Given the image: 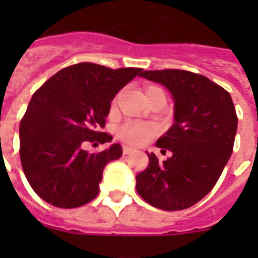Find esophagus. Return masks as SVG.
I'll use <instances>...</instances> for the list:
<instances>
[{
    "label": "esophagus",
    "instance_id": "1",
    "mask_svg": "<svg viewBox=\"0 0 258 258\" xmlns=\"http://www.w3.org/2000/svg\"><path fill=\"white\" fill-rule=\"evenodd\" d=\"M134 153V149L128 147V146H123V154L124 155H130V154Z\"/></svg>",
    "mask_w": 258,
    "mask_h": 258
}]
</instances>
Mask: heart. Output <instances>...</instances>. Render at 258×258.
Masks as SVG:
<instances>
[{
    "label": "heart",
    "mask_w": 258,
    "mask_h": 258,
    "mask_svg": "<svg viewBox=\"0 0 258 258\" xmlns=\"http://www.w3.org/2000/svg\"><path fill=\"white\" fill-rule=\"evenodd\" d=\"M155 92H163L158 87H147L146 88V97L151 96ZM158 125L151 121H139V120H127L119 127L117 135L121 141L133 146L146 145L153 138L157 137Z\"/></svg>",
    "instance_id": "1"
}]
</instances>
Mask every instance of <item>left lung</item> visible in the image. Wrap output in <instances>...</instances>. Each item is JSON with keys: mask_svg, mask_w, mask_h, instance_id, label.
Returning <instances> with one entry per match:
<instances>
[{"mask_svg": "<svg viewBox=\"0 0 258 258\" xmlns=\"http://www.w3.org/2000/svg\"><path fill=\"white\" fill-rule=\"evenodd\" d=\"M142 78L161 83L175 103L174 124L157 147L171 157L159 162L149 155V167L137 175V191L154 208L183 210L212 191L233 153L236 108L230 93L202 75L182 70L145 71Z\"/></svg>", "mask_w": 258, "mask_h": 258, "instance_id": "left-lung-1", "label": "left lung"}]
</instances>
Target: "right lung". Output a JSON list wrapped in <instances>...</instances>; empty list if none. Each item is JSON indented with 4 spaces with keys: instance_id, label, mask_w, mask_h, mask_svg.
Here are the masks:
<instances>
[{
    "instance_id": "right-lung-1",
    "label": "right lung",
    "mask_w": 258,
    "mask_h": 258,
    "mask_svg": "<svg viewBox=\"0 0 258 258\" xmlns=\"http://www.w3.org/2000/svg\"><path fill=\"white\" fill-rule=\"evenodd\" d=\"M142 71L79 62L58 71L33 93L20 123V158L40 198L56 208L74 209L99 194L103 170L121 157V146L115 143L95 154L82 146L112 139L100 133L111 101Z\"/></svg>"
}]
</instances>
